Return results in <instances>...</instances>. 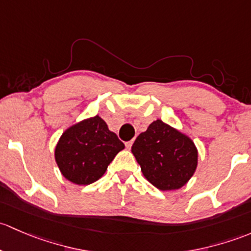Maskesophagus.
Returning <instances> with one entry per match:
<instances>
[{"label":"esophagus","mask_w":251,"mask_h":251,"mask_svg":"<svg viewBox=\"0 0 251 251\" xmlns=\"http://www.w3.org/2000/svg\"><path fill=\"white\" fill-rule=\"evenodd\" d=\"M133 143H134V141L133 140H130V141H128V143H126V149H131V146H133Z\"/></svg>","instance_id":"obj_1"}]
</instances>
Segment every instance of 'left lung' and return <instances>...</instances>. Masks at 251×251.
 Wrapping results in <instances>:
<instances>
[{"label":"left lung","instance_id":"left-lung-1","mask_svg":"<svg viewBox=\"0 0 251 251\" xmlns=\"http://www.w3.org/2000/svg\"><path fill=\"white\" fill-rule=\"evenodd\" d=\"M131 152L144 176L161 191L179 190L195 174L198 151L177 129L157 120L134 141Z\"/></svg>","mask_w":251,"mask_h":251}]
</instances>
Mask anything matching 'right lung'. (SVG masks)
I'll return each mask as SVG.
<instances>
[{"label":"right lung","instance_id":"add662e5","mask_svg":"<svg viewBox=\"0 0 251 251\" xmlns=\"http://www.w3.org/2000/svg\"><path fill=\"white\" fill-rule=\"evenodd\" d=\"M125 144L99 116L71 126L55 147V162L61 174L76 185H89L106 172Z\"/></svg>","mask_w":251,"mask_h":251}]
</instances>
